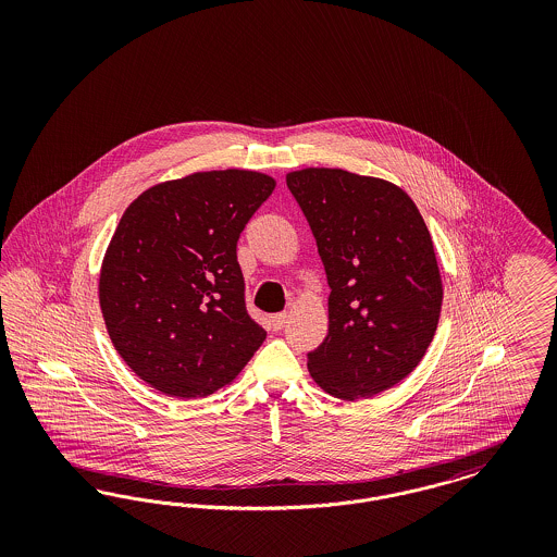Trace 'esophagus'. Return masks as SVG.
I'll return each mask as SVG.
<instances>
[{
	"mask_svg": "<svg viewBox=\"0 0 557 557\" xmlns=\"http://www.w3.org/2000/svg\"><path fill=\"white\" fill-rule=\"evenodd\" d=\"M286 323H288V313H275V315L271 318V327H273V330H284Z\"/></svg>",
	"mask_w": 557,
	"mask_h": 557,
	"instance_id": "esophagus-1",
	"label": "esophagus"
}]
</instances>
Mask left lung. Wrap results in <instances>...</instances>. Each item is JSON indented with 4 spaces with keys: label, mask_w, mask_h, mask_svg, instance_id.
Segmentation results:
<instances>
[{
    "label": "left lung",
    "mask_w": 557,
    "mask_h": 557,
    "mask_svg": "<svg viewBox=\"0 0 557 557\" xmlns=\"http://www.w3.org/2000/svg\"><path fill=\"white\" fill-rule=\"evenodd\" d=\"M286 184L325 267L327 336L307 355L334 397L370 398L418 368L434 338L443 282L424 216L400 187L343 169H302Z\"/></svg>",
    "instance_id": "8db88e82"
}]
</instances>
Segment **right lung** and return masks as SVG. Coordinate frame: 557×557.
Instances as JSON below:
<instances>
[{
    "mask_svg": "<svg viewBox=\"0 0 557 557\" xmlns=\"http://www.w3.org/2000/svg\"><path fill=\"white\" fill-rule=\"evenodd\" d=\"M275 187L265 173H191L139 194L100 271V307L123 361L175 398L238 377L267 332L248 315L239 234Z\"/></svg>",
    "mask_w": 557,
    "mask_h": 557,
    "instance_id": "1",
    "label": "right lung"
}]
</instances>
